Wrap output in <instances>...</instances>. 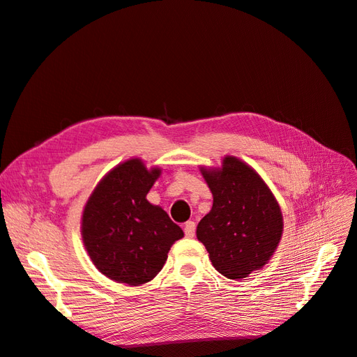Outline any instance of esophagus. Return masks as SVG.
<instances>
[{"label": "esophagus", "mask_w": 357, "mask_h": 357, "mask_svg": "<svg viewBox=\"0 0 357 357\" xmlns=\"http://www.w3.org/2000/svg\"><path fill=\"white\" fill-rule=\"evenodd\" d=\"M195 229H197L195 222H186L185 223V235L189 236V238L195 236Z\"/></svg>", "instance_id": "34e87169"}]
</instances>
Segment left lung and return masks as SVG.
<instances>
[{"mask_svg":"<svg viewBox=\"0 0 357 357\" xmlns=\"http://www.w3.org/2000/svg\"><path fill=\"white\" fill-rule=\"evenodd\" d=\"M213 207L198 223L197 236L218 271L231 280L261 269L282 240L283 215L257 172L235 156L220 168H201Z\"/></svg>","mask_w":357,"mask_h":357,"instance_id":"1","label":"left lung"}]
</instances>
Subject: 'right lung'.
<instances>
[{"instance_id":"add662e5","label":"right lung","mask_w":357,"mask_h":357,"mask_svg":"<svg viewBox=\"0 0 357 357\" xmlns=\"http://www.w3.org/2000/svg\"><path fill=\"white\" fill-rule=\"evenodd\" d=\"M160 176L142 159H129L107 174L84 205L82 236L100 273L129 286L153 280L183 231L167 211L146 199Z\"/></svg>"}]
</instances>
